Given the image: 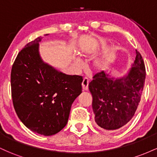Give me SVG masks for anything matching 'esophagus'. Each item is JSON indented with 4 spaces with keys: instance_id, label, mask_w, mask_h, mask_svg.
Segmentation results:
<instances>
[{
    "instance_id": "1",
    "label": "esophagus",
    "mask_w": 157,
    "mask_h": 157,
    "mask_svg": "<svg viewBox=\"0 0 157 157\" xmlns=\"http://www.w3.org/2000/svg\"><path fill=\"white\" fill-rule=\"evenodd\" d=\"M89 80L87 77H85L82 80V89L83 91H87L89 89Z\"/></svg>"
}]
</instances>
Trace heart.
I'll list each match as a JSON object with an SVG mask.
<instances>
[{
    "label": "heart",
    "instance_id": "1",
    "mask_svg": "<svg viewBox=\"0 0 157 157\" xmlns=\"http://www.w3.org/2000/svg\"><path fill=\"white\" fill-rule=\"evenodd\" d=\"M75 65L77 66V68H80L83 66V62L79 57H76L75 58ZM108 66V60L105 58H102L98 60L96 62V67L98 68L99 70H104L105 69L106 67Z\"/></svg>",
    "mask_w": 157,
    "mask_h": 157
}]
</instances>
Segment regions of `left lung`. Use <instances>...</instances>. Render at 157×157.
I'll list each match as a JSON object with an SVG mask.
<instances>
[{
	"label": "left lung",
	"instance_id": "left-lung-1",
	"mask_svg": "<svg viewBox=\"0 0 157 157\" xmlns=\"http://www.w3.org/2000/svg\"><path fill=\"white\" fill-rule=\"evenodd\" d=\"M143 59L136 50V58L128 72L115 78L103 71L96 74L89 82L93 97L95 122L105 130H117L134 117L140 102L145 80Z\"/></svg>",
	"mask_w": 157,
	"mask_h": 157
}]
</instances>
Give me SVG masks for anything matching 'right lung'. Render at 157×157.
<instances>
[{
    "label": "right lung",
    "mask_w": 157,
    "mask_h": 157,
    "mask_svg": "<svg viewBox=\"0 0 157 157\" xmlns=\"http://www.w3.org/2000/svg\"><path fill=\"white\" fill-rule=\"evenodd\" d=\"M42 38L27 44L18 53L11 71V89L21 121L33 132L52 136L67 124L71 105L82 93V77L44 63L39 53Z\"/></svg>",
    "instance_id": "add662e5"
}]
</instances>
